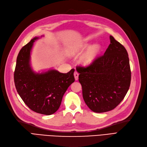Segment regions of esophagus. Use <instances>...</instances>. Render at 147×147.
I'll return each instance as SVG.
<instances>
[{
    "instance_id": "34e87169",
    "label": "esophagus",
    "mask_w": 147,
    "mask_h": 147,
    "mask_svg": "<svg viewBox=\"0 0 147 147\" xmlns=\"http://www.w3.org/2000/svg\"><path fill=\"white\" fill-rule=\"evenodd\" d=\"M78 73L77 72V71H75V72H74V77H75V80H77L78 79Z\"/></svg>"
}]
</instances>
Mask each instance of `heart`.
I'll use <instances>...</instances> for the list:
<instances>
[{
  "label": "heart",
  "mask_w": 147,
  "mask_h": 147,
  "mask_svg": "<svg viewBox=\"0 0 147 147\" xmlns=\"http://www.w3.org/2000/svg\"><path fill=\"white\" fill-rule=\"evenodd\" d=\"M89 45L88 44H84L81 47H79L78 48H76L74 49H72L69 51V55L71 56H74L80 53L82 51L85 50L86 48H88ZM100 50V46L97 44L92 45L91 47L88 49V50L84 53V54L80 58V63L83 65H89L92 63L94 61L96 55L98 53Z\"/></svg>",
  "instance_id": "1"
}]
</instances>
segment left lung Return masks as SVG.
Segmentation results:
<instances>
[{
  "label": "left lung",
  "instance_id": "8db88e82",
  "mask_svg": "<svg viewBox=\"0 0 147 147\" xmlns=\"http://www.w3.org/2000/svg\"><path fill=\"white\" fill-rule=\"evenodd\" d=\"M110 44L104 54L86 67L77 66L83 99L96 113L114 109L125 97L130 86L131 72L127 52L110 36Z\"/></svg>",
  "mask_w": 147,
  "mask_h": 147
}]
</instances>
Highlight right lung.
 <instances>
[{"label":"right lung","instance_id":"add662e5","mask_svg":"<svg viewBox=\"0 0 147 147\" xmlns=\"http://www.w3.org/2000/svg\"><path fill=\"white\" fill-rule=\"evenodd\" d=\"M35 37L21 49L16 59L14 82L16 91L26 105L34 112L50 115L59 109L69 86L75 81L71 69L67 74L50 70L35 74L30 67V55Z\"/></svg>","mask_w":147,"mask_h":147}]
</instances>
